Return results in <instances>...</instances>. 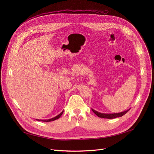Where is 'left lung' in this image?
Wrapping results in <instances>:
<instances>
[{
	"instance_id": "left-lung-1",
	"label": "left lung",
	"mask_w": 154,
	"mask_h": 154,
	"mask_svg": "<svg viewBox=\"0 0 154 154\" xmlns=\"http://www.w3.org/2000/svg\"><path fill=\"white\" fill-rule=\"evenodd\" d=\"M92 111L94 112V114L97 116L99 117H100V118H104V119H115V118H117V117H122L124 115H125L126 113L127 112H128V110H127L124 112H120V113H115V114H102V113H100V112H99L97 111H95V110L92 109Z\"/></svg>"
}]
</instances>
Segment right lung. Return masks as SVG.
Returning <instances> with one entry per match:
<instances>
[{
    "label": "right lung",
    "instance_id": "1",
    "mask_svg": "<svg viewBox=\"0 0 154 154\" xmlns=\"http://www.w3.org/2000/svg\"><path fill=\"white\" fill-rule=\"evenodd\" d=\"M63 111H62L60 114H59L58 116H57L56 117H54V118H52V119H47V120H39V119H36L37 120H38V121H42V122H51V121H54V120H57V119H58L59 118H60V117L62 115V114H63Z\"/></svg>",
    "mask_w": 154,
    "mask_h": 154
}]
</instances>
